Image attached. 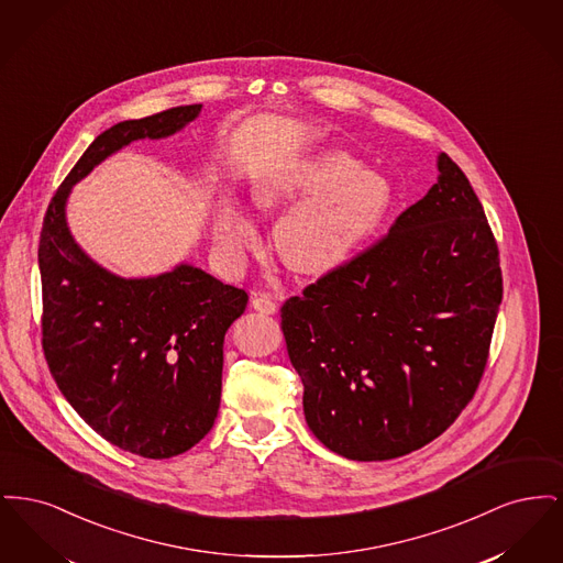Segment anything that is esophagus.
Instances as JSON below:
<instances>
[{
  "mask_svg": "<svg viewBox=\"0 0 563 563\" xmlns=\"http://www.w3.org/2000/svg\"><path fill=\"white\" fill-rule=\"evenodd\" d=\"M251 306H253V310H257L262 314H274L276 312V301H272L268 295H253Z\"/></svg>",
  "mask_w": 563,
  "mask_h": 563,
  "instance_id": "34e87169",
  "label": "esophagus"
}]
</instances>
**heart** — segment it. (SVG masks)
Instances as JSON below:
<instances>
[{"instance_id": "heart-1", "label": "heart", "mask_w": 563, "mask_h": 563, "mask_svg": "<svg viewBox=\"0 0 563 563\" xmlns=\"http://www.w3.org/2000/svg\"><path fill=\"white\" fill-rule=\"evenodd\" d=\"M251 200L262 211L291 205L276 223V251L289 268L321 276L350 262L382 228L393 205V186L342 150L289 158L251 181ZM214 246L223 262L239 264L260 234L232 200L214 214Z\"/></svg>"}]
</instances>
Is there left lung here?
<instances>
[{
    "instance_id": "obj_1",
    "label": "left lung",
    "mask_w": 563,
    "mask_h": 563,
    "mask_svg": "<svg viewBox=\"0 0 563 563\" xmlns=\"http://www.w3.org/2000/svg\"><path fill=\"white\" fill-rule=\"evenodd\" d=\"M437 168L382 241L280 308L306 422L350 460L424 448L482 382L503 301L498 244L460 166L439 154Z\"/></svg>"
}]
</instances>
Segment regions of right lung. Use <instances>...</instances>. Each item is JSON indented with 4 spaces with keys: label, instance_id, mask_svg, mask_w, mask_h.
I'll list each match as a JSON object with an SVG mask.
<instances>
[{
    "label": "right lung",
    "instance_id": "obj_1",
    "mask_svg": "<svg viewBox=\"0 0 563 563\" xmlns=\"http://www.w3.org/2000/svg\"><path fill=\"white\" fill-rule=\"evenodd\" d=\"M200 109H166L99 134L56 189L37 249L42 346L56 386L90 429L152 460L184 454L213 429L223 338L249 295L189 264L115 276L74 241L65 207L97 164L139 139L179 133Z\"/></svg>",
    "mask_w": 563,
    "mask_h": 563
}]
</instances>
